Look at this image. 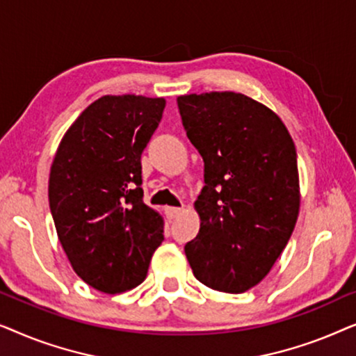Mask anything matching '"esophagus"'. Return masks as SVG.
<instances>
[{
  "label": "esophagus",
  "instance_id": "obj_1",
  "mask_svg": "<svg viewBox=\"0 0 356 356\" xmlns=\"http://www.w3.org/2000/svg\"><path fill=\"white\" fill-rule=\"evenodd\" d=\"M181 212H183V207H165V213H167V217L170 218V220L177 218Z\"/></svg>",
  "mask_w": 356,
  "mask_h": 356
}]
</instances>
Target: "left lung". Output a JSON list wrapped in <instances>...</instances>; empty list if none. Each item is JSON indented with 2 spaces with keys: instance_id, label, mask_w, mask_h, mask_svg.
Segmentation results:
<instances>
[{
  "instance_id": "left-lung-1",
  "label": "left lung",
  "mask_w": 356,
  "mask_h": 356,
  "mask_svg": "<svg viewBox=\"0 0 356 356\" xmlns=\"http://www.w3.org/2000/svg\"><path fill=\"white\" fill-rule=\"evenodd\" d=\"M177 102L206 183L194 202L201 228L184 252L209 289L243 293L269 274L293 233L295 144L274 111L243 94H191Z\"/></svg>"
}]
</instances>
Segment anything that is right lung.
I'll return each mask as SVG.
<instances>
[{"mask_svg": "<svg viewBox=\"0 0 356 356\" xmlns=\"http://www.w3.org/2000/svg\"><path fill=\"white\" fill-rule=\"evenodd\" d=\"M163 99L105 95L82 111L53 160L48 199L72 269L104 293L147 275L163 220L143 201L140 155L162 120Z\"/></svg>", "mask_w": 356, "mask_h": 356, "instance_id": "add662e5", "label": "right lung"}]
</instances>
